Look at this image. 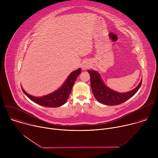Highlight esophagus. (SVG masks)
<instances>
[{"mask_svg":"<svg viewBox=\"0 0 158 158\" xmlns=\"http://www.w3.org/2000/svg\"><path fill=\"white\" fill-rule=\"evenodd\" d=\"M89 65L87 63H84L82 65V69H86L89 68Z\"/></svg>","mask_w":158,"mask_h":158,"instance_id":"obj_1","label":"esophagus"}]
</instances>
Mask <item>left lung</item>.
I'll return each instance as SVG.
<instances>
[{"label":"left lung","instance_id":"left-lung-1","mask_svg":"<svg viewBox=\"0 0 158 158\" xmlns=\"http://www.w3.org/2000/svg\"><path fill=\"white\" fill-rule=\"evenodd\" d=\"M91 77V87L96 100L102 104L114 106L122 104L132 97L140 88L142 81L134 89L126 93H119L107 87L102 82L99 73L96 71L88 70Z\"/></svg>","mask_w":158,"mask_h":158}]
</instances>
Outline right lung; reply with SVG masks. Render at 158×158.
I'll list each match as a JSON object with an SVG mask.
<instances>
[{
    "instance_id": "right-lung-1",
    "label": "right lung",
    "mask_w": 158,
    "mask_h": 158,
    "mask_svg": "<svg viewBox=\"0 0 158 158\" xmlns=\"http://www.w3.org/2000/svg\"><path fill=\"white\" fill-rule=\"evenodd\" d=\"M81 72V69L80 68L73 72L59 89L49 95L41 98H36L27 94L23 89H22V91L31 101L40 106L49 107H59L64 104L69 97L73 86Z\"/></svg>"
}]
</instances>
